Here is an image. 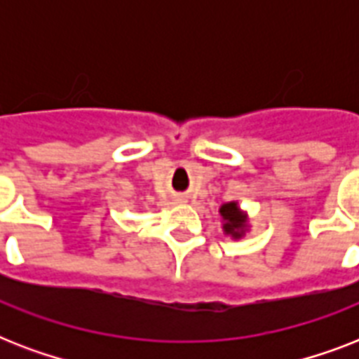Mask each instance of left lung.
Segmentation results:
<instances>
[{
  "mask_svg": "<svg viewBox=\"0 0 359 359\" xmlns=\"http://www.w3.org/2000/svg\"><path fill=\"white\" fill-rule=\"evenodd\" d=\"M219 212H222L224 219L227 222V224H225V233H229V235H233L235 238H238V236L242 235L240 229H242V225H244V216L240 214L236 203H227V205H224V207L219 208Z\"/></svg>",
  "mask_w": 359,
  "mask_h": 359,
  "instance_id": "obj_1",
  "label": "left lung"
}]
</instances>
